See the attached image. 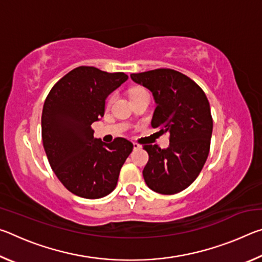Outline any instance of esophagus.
<instances>
[{
  "mask_svg": "<svg viewBox=\"0 0 262 262\" xmlns=\"http://www.w3.org/2000/svg\"><path fill=\"white\" fill-rule=\"evenodd\" d=\"M133 148H134V150H137V149L141 148V145L139 143H135V142H134V143H133Z\"/></svg>",
  "mask_w": 262,
  "mask_h": 262,
  "instance_id": "obj_1",
  "label": "esophagus"
}]
</instances>
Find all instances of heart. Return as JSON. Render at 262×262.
<instances>
[{"instance_id": "heart-1", "label": "heart", "mask_w": 262, "mask_h": 262, "mask_svg": "<svg viewBox=\"0 0 262 262\" xmlns=\"http://www.w3.org/2000/svg\"><path fill=\"white\" fill-rule=\"evenodd\" d=\"M145 90L144 89H141V88H136V89H134V90H133L132 92H130V96H133V95H136V94H141V92H144ZM113 99H114V95H111L108 98H107V101H106V104L107 105H110L111 103H112L113 101Z\"/></svg>"}]
</instances>
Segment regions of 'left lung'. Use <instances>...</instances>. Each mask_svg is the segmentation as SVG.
Here are the masks:
<instances>
[{
  "mask_svg": "<svg viewBox=\"0 0 262 262\" xmlns=\"http://www.w3.org/2000/svg\"><path fill=\"white\" fill-rule=\"evenodd\" d=\"M132 79L148 88L156 100L151 126L170 134V147L144 144L149 161L143 178L161 194L179 193L200 174L210 149L212 117L202 89L177 70L159 68L132 74Z\"/></svg>",
  "mask_w": 262,
  "mask_h": 262,
  "instance_id": "left-lung-1",
  "label": "left lung"
}]
</instances>
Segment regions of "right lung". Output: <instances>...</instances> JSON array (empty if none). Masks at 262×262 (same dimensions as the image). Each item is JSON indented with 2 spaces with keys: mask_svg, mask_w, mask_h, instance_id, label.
Here are the masks:
<instances>
[{
  "mask_svg": "<svg viewBox=\"0 0 262 262\" xmlns=\"http://www.w3.org/2000/svg\"><path fill=\"white\" fill-rule=\"evenodd\" d=\"M125 73L81 66L59 79L43 103V149L66 188L84 199H100L115 188L133 143L117 137L106 144L91 125L104 115L105 99L127 81Z\"/></svg>",
  "mask_w": 262,
  "mask_h": 262,
  "instance_id": "add662e5",
  "label": "right lung"
}]
</instances>
